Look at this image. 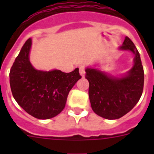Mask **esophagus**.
Returning a JSON list of instances; mask_svg holds the SVG:
<instances>
[{
  "label": "esophagus",
  "instance_id": "obj_1",
  "mask_svg": "<svg viewBox=\"0 0 154 154\" xmlns=\"http://www.w3.org/2000/svg\"><path fill=\"white\" fill-rule=\"evenodd\" d=\"M79 72L80 75L82 76H84L85 75V67L84 65H81L79 67Z\"/></svg>",
  "mask_w": 154,
  "mask_h": 154
}]
</instances>
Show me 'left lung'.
I'll return each instance as SVG.
<instances>
[{
  "mask_svg": "<svg viewBox=\"0 0 154 154\" xmlns=\"http://www.w3.org/2000/svg\"><path fill=\"white\" fill-rule=\"evenodd\" d=\"M119 48L135 55L134 65L126 76L110 77L96 69H85L91 106L95 113L105 119H119L126 115L138 103L143 90V67L135 45L126 37Z\"/></svg>",
  "mask_w": 154,
  "mask_h": 154,
  "instance_id": "8db88e82",
  "label": "left lung"
}]
</instances>
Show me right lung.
I'll return each mask as SVG.
<instances>
[{"label": "right lung", "instance_id": "obj_1", "mask_svg": "<svg viewBox=\"0 0 154 154\" xmlns=\"http://www.w3.org/2000/svg\"><path fill=\"white\" fill-rule=\"evenodd\" d=\"M31 45V39L28 38L11 66V89L25 112L37 119H51L64 109L69 91L82 76L79 69L69 73L35 69L28 57Z\"/></svg>", "mask_w": 154, "mask_h": 154}]
</instances>
